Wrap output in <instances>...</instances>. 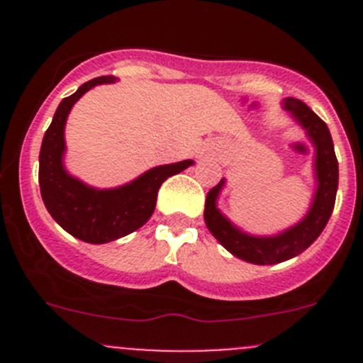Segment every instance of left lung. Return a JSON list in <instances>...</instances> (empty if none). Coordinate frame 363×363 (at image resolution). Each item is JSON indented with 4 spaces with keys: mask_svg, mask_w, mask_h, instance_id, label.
Segmentation results:
<instances>
[{
    "mask_svg": "<svg viewBox=\"0 0 363 363\" xmlns=\"http://www.w3.org/2000/svg\"><path fill=\"white\" fill-rule=\"evenodd\" d=\"M283 108L291 113V117L306 130L307 137L316 149L314 172H316L318 188L309 212L303 216L302 221L277 235H250L237 228L218 208V196L225 186V179H221V182L214 186L205 199L203 219L208 232L233 256L255 265H274L306 251L327 226L337 195L339 164L328 126L303 101L296 98H286L283 101Z\"/></svg>",
    "mask_w": 363,
    "mask_h": 363,
    "instance_id": "8db88e82",
    "label": "left lung"
}]
</instances>
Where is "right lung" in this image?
<instances>
[{
  "mask_svg": "<svg viewBox=\"0 0 363 363\" xmlns=\"http://www.w3.org/2000/svg\"><path fill=\"white\" fill-rule=\"evenodd\" d=\"M116 82V77H96L65 98L45 131L40 149L38 181L42 200L54 221L69 235L89 244H107L135 232L147 223L156 207L160 186L172 175L191 167V160L155 167L128 184L98 189L67 172L63 163L65 124L75 101L98 84Z\"/></svg>",
  "mask_w": 363,
  "mask_h": 363,
  "instance_id": "add662e5",
  "label": "right lung"
}]
</instances>
